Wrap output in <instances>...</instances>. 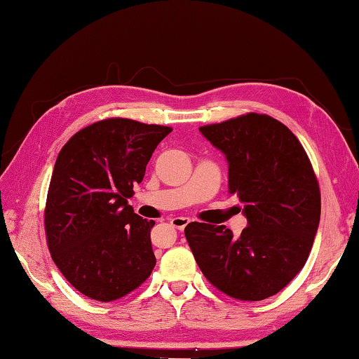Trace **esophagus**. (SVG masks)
<instances>
[{"label":"esophagus","instance_id":"obj_1","mask_svg":"<svg viewBox=\"0 0 359 359\" xmlns=\"http://www.w3.org/2000/svg\"><path fill=\"white\" fill-rule=\"evenodd\" d=\"M189 224H190V219H187V217H174L172 220H170V225L177 230H184Z\"/></svg>","mask_w":359,"mask_h":359}]
</instances>
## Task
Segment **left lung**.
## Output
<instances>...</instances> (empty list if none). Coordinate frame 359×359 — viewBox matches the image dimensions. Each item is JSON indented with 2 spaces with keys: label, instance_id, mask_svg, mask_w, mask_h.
<instances>
[{
  "label": "left lung",
  "instance_id": "left-lung-1",
  "mask_svg": "<svg viewBox=\"0 0 359 359\" xmlns=\"http://www.w3.org/2000/svg\"><path fill=\"white\" fill-rule=\"evenodd\" d=\"M229 161V193L240 198L248 226H185L198 266L220 292L257 302L286 287L304 269L320 225L321 193L302 144L260 113L200 128Z\"/></svg>",
  "mask_w": 359,
  "mask_h": 359
}]
</instances>
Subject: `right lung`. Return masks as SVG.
Listing matches in <instances>:
<instances>
[{"label":"right lung","instance_id":"right-lung-1","mask_svg":"<svg viewBox=\"0 0 359 359\" xmlns=\"http://www.w3.org/2000/svg\"><path fill=\"white\" fill-rule=\"evenodd\" d=\"M170 130L102 119L72 135L55 159L44 209L48 248L65 280L89 299H121L155 269V222L135 214L128 198Z\"/></svg>","mask_w":359,"mask_h":359}]
</instances>
